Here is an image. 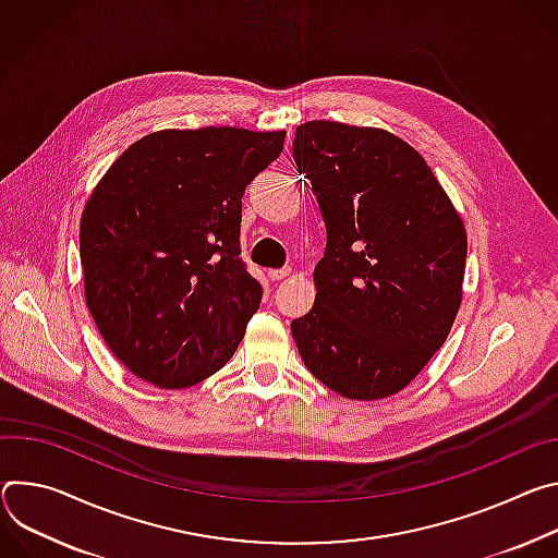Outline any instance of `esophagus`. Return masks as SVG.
I'll use <instances>...</instances> for the list:
<instances>
[{"instance_id": "1", "label": "esophagus", "mask_w": 558, "mask_h": 558, "mask_svg": "<svg viewBox=\"0 0 558 558\" xmlns=\"http://www.w3.org/2000/svg\"><path fill=\"white\" fill-rule=\"evenodd\" d=\"M290 275V268H281V270H270L268 272V277L272 279V281H281V279H286Z\"/></svg>"}]
</instances>
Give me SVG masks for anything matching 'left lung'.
I'll use <instances>...</instances> for the list:
<instances>
[{
	"instance_id": "left-lung-1",
	"label": "left lung",
	"mask_w": 558,
	"mask_h": 558,
	"mask_svg": "<svg viewBox=\"0 0 558 558\" xmlns=\"http://www.w3.org/2000/svg\"><path fill=\"white\" fill-rule=\"evenodd\" d=\"M292 155L328 232L313 311L290 324L299 354L345 399L390 397L450 335L465 226L425 159L388 131L307 121Z\"/></svg>"
}]
</instances>
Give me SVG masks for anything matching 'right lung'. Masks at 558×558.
I'll return each mask as SVG.
<instances>
[{"instance_id":"1","label":"right lung","mask_w":558,"mask_h":558,"mask_svg":"<svg viewBox=\"0 0 558 558\" xmlns=\"http://www.w3.org/2000/svg\"><path fill=\"white\" fill-rule=\"evenodd\" d=\"M283 131H159L106 170L82 213L88 311L110 352L157 388H191L234 354L262 283L239 259L245 185Z\"/></svg>"}]
</instances>
